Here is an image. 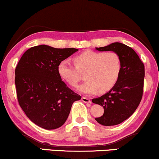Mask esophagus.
Segmentation results:
<instances>
[{
  "mask_svg": "<svg viewBox=\"0 0 159 159\" xmlns=\"http://www.w3.org/2000/svg\"><path fill=\"white\" fill-rule=\"evenodd\" d=\"M81 100L83 101V102H84V103H89V104H91V103H92L91 100H90L89 98H86V97H82Z\"/></svg>",
  "mask_w": 159,
  "mask_h": 159,
  "instance_id": "34e87169",
  "label": "esophagus"
}]
</instances>
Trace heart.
Wrapping results in <instances>:
<instances>
[{"label": "heart", "instance_id": "heart-1", "mask_svg": "<svg viewBox=\"0 0 159 159\" xmlns=\"http://www.w3.org/2000/svg\"><path fill=\"white\" fill-rule=\"evenodd\" d=\"M76 66L69 60L60 61L57 72L61 79L70 86H76L85 72L86 80L76 87L78 92L84 95H93L98 90L101 93L108 91L114 86L120 77L121 61L114 52L87 51L76 56Z\"/></svg>", "mask_w": 159, "mask_h": 159}]
</instances>
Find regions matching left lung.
<instances>
[{
  "mask_svg": "<svg viewBox=\"0 0 159 159\" xmlns=\"http://www.w3.org/2000/svg\"><path fill=\"white\" fill-rule=\"evenodd\" d=\"M100 52L117 53L121 61V72L117 83L109 92L92 102L104 107V114L95 120L104 126H114L129 118L140 103L143 93L145 66L135 51L114 42L96 48Z\"/></svg>",
  "mask_w": 159,
  "mask_h": 159,
  "instance_id": "obj_1",
  "label": "left lung"
}]
</instances>
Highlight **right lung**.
<instances>
[{
    "mask_svg": "<svg viewBox=\"0 0 159 159\" xmlns=\"http://www.w3.org/2000/svg\"><path fill=\"white\" fill-rule=\"evenodd\" d=\"M78 49L55 48L42 45L30 48L15 70L20 106L30 120L45 129L65 123L75 101L81 96L66 86L57 72L60 61Z\"/></svg>",
    "mask_w": 159,
    "mask_h": 159,
    "instance_id": "1",
    "label": "right lung"
}]
</instances>
